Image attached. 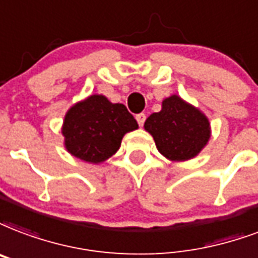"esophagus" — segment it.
Masks as SVG:
<instances>
[{"instance_id": "34e87169", "label": "esophagus", "mask_w": 258, "mask_h": 258, "mask_svg": "<svg viewBox=\"0 0 258 258\" xmlns=\"http://www.w3.org/2000/svg\"><path fill=\"white\" fill-rule=\"evenodd\" d=\"M135 119H137L138 124L142 127V125L145 124V120H146V115H145V113H138V115L135 116Z\"/></svg>"}]
</instances>
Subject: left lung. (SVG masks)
<instances>
[{
  "mask_svg": "<svg viewBox=\"0 0 258 258\" xmlns=\"http://www.w3.org/2000/svg\"><path fill=\"white\" fill-rule=\"evenodd\" d=\"M143 127L161 154L173 162L195 158L211 138V124L204 112L177 94L164 98L161 111L151 113Z\"/></svg>",
  "mask_w": 258,
  "mask_h": 258,
  "instance_id": "obj_1",
  "label": "left lung"
}]
</instances>
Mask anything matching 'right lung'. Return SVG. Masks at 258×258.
<instances>
[{
    "instance_id": "obj_1",
    "label": "right lung",
    "mask_w": 258,
    "mask_h": 258,
    "mask_svg": "<svg viewBox=\"0 0 258 258\" xmlns=\"http://www.w3.org/2000/svg\"><path fill=\"white\" fill-rule=\"evenodd\" d=\"M138 127L125 105L93 93L69 108L60 133L69 154L98 165L111 158L120 149L125 134Z\"/></svg>"
}]
</instances>
